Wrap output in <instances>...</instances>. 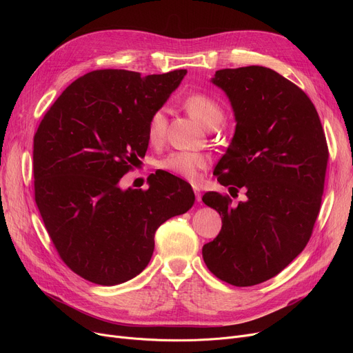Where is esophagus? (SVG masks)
<instances>
[{
	"instance_id": "1",
	"label": "esophagus",
	"mask_w": 353,
	"mask_h": 353,
	"mask_svg": "<svg viewBox=\"0 0 353 353\" xmlns=\"http://www.w3.org/2000/svg\"><path fill=\"white\" fill-rule=\"evenodd\" d=\"M193 190H194V194H196V200L197 201H201V193H200V189L197 186H193Z\"/></svg>"
}]
</instances>
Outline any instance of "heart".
<instances>
[{
    "instance_id": "b5f03b06",
    "label": "heart",
    "mask_w": 353,
    "mask_h": 353,
    "mask_svg": "<svg viewBox=\"0 0 353 353\" xmlns=\"http://www.w3.org/2000/svg\"><path fill=\"white\" fill-rule=\"evenodd\" d=\"M189 113L199 120L206 128H216L225 120V110L217 100L208 94H192L184 101ZM167 117L163 108L156 110L147 124V137L152 144H159L165 134ZM209 165V157L201 153L174 152L159 161V167L184 180L196 181L200 172Z\"/></svg>"
}]
</instances>
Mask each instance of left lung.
<instances>
[{
  "mask_svg": "<svg viewBox=\"0 0 353 353\" xmlns=\"http://www.w3.org/2000/svg\"><path fill=\"white\" fill-rule=\"evenodd\" d=\"M236 130L214 167L223 186L246 199L209 192L203 201L221 216V230L203 246V261L220 281L253 286L281 273L307 245L321 210L327 144L310 99L262 65L217 70Z\"/></svg>",
  "mask_w": 353,
  "mask_h": 353,
  "instance_id": "obj_1",
  "label": "left lung"
}]
</instances>
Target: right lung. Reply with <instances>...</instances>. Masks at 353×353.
I'll use <instances>...</instances> for the list:
<instances>
[{
	"label": "right lung",
	"mask_w": 353,
	"mask_h": 353,
	"mask_svg": "<svg viewBox=\"0 0 353 353\" xmlns=\"http://www.w3.org/2000/svg\"><path fill=\"white\" fill-rule=\"evenodd\" d=\"M186 72H87L63 91L37 130V208L63 262L88 282L133 279L150 262L159 226L193 206L192 186L173 174L153 177L147 190L120 188L147 152L150 116Z\"/></svg>",
	"instance_id": "right-lung-1"
}]
</instances>
